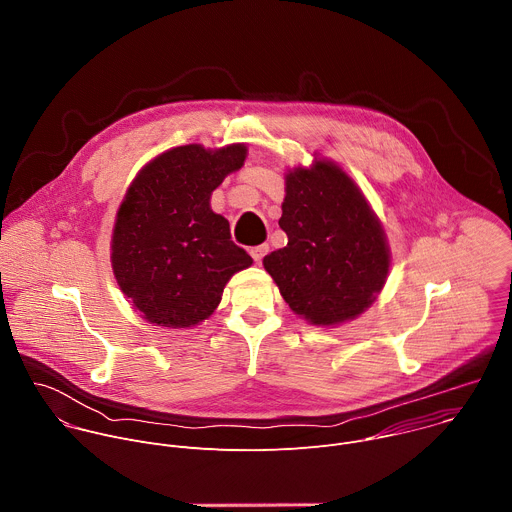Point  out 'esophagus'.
<instances>
[{"label": "esophagus", "mask_w": 512, "mask_h": 512, "mask_svg": "<svg viewBox=\"0 0 512 512\" xmlns=\"http://www.w3.org/2000/svg\"><path fill=\"white\" fill-rule=\"evenodd\" d=\"M249 253H251V257H253V261L255 263H261V259L269 253V245H259V247H251L249 249Z\"/></svg>", "instance_id": "1"}]
</instances>
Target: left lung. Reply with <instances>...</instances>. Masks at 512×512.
I'll return each instance as SVG.
<instances>
[{"mask_svg": "<svg viewBox=\"0 0 512 512\" xmlns=\"http://www.w3.org/2000/svg\"><path fill=\"white\" fill-rule=\"evenodd\" d=\"M279 227L287 245L265 255L263 265L296 314L334 326L375 302L389 273V249L346 172L324 160L289 172Z\"/></svg>", "mask_w": 512, "mask_h": 512, "instance_id": "8db88e82", "label": "left lung"}]
</instances>
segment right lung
<instances>
[{"label":"right lung","mask_w":512,"mask_h":512,"mask_svg":"<svg viewBox=\"0 0 512 512\" xmlns=\"http://www.w3.org/2000/svg\"><path fill=\"white\" fill-rule=\"evenodd\" d=\"M247 148L182 145L145 166L117 212L111 263L123 294L158 326L190 328L221 304L233 273L253 259L210 210L212 190L239 170Z\"/></svg>","instance_id":"1"}]
</instances>
